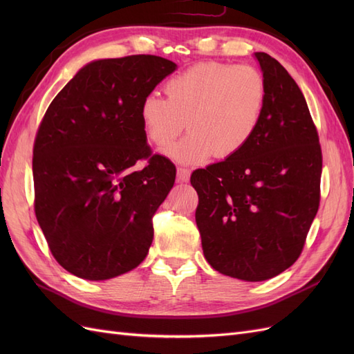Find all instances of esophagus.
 <instances>
[{
  "mask_svg": "<svg viewBox=\"0 0 354 354\" xmlns=\"http://www.w3.org/2000/svg\"><path fill=\"white\" fill-rule=\"evenodd\" d=\"M190 178V171L185 167H178L177 168V181L178 183H187Z\"/></svg>",
  "mask_w": 354,
  "mask_h": 354,
  "instance_id": "esophagus-1",
  "label": "esophagus"
}]
</instances>
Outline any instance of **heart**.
Listing matches in <instances>:
<instances>
[{
    "label": "heart",
    "mask_w": 354,
    "mask_h": 354,
    "mask_svg": "<svg viewBox=\"0 0 354 354\" xmlns=\"http://www.w3.org/2000/svg\"><path fill=\"white\" fill-rule=\"evenodd\" d=\"M167 97L149 93L140 104V121L149 142L162 147L185 130L183 140L162 152L183 165L209 158H230L246 147L259 130L267 102L263 73L250 65L203 62L174 75Z\"/></svg>",
    "instance_id": "1"
}]
</instances>
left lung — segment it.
<instances>
[{
  "label": "left lung",
  "instance_id": "8db88e82",
  "mask_svg": "<svg viewBox=\"0 0 354 354\" xmlns=\"http://www.w3.org/2000/svg\"><path fill=\"white\" fill-rule=\"evenodd\" d=\"M267 85L263 120L234 156L192 173L207 261L248 282L274 277L303 251L320 201L322 151L304 95L267 53H255Z\"/></svg>",
  "mask_w": 354,
  "mask_h": 354
}]
</instances>
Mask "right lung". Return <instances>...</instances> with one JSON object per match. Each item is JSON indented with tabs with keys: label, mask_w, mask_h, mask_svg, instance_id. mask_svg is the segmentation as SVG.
<instances>
[{
	"label": "right lung",
	"mask_w": 354,
	"mask_h": 354,
	"mask_svg": "<svg viewBox=\"0 0 354 354\" xmlns=\"http://www.w3.org/2000/svg\"><path fill=\"white\" fill-rule=\"evenodd\" d=\"M176 69L151 55L94 60L42 118L32 158L35 216L69 273L112 279L146 259L152 217L174 186L176 167L152 155L140 104ZM142 158L148 162L138 169Z\"/></svg>",
	"instance_id": "1"
}]
</instances>
